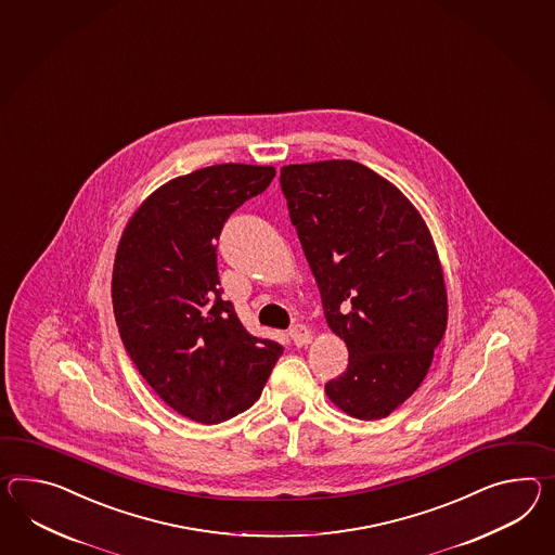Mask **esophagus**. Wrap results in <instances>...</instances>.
Segmentation results:
<instances>
[{"instance_id": "esophagus-1", "label": "esophagus", "mask_w": 555, "mask_h": 555, "mask_svg": "<svg viewBox=\"0 0 555 555\" xmlns=\"http://www.w3.org/2000/svg\"><path fill=\"white\" fill-rule=\"evenodd\" d=\"M288 337L293 338V343H295L297 347H302V345H309V343H311L312 335L307 326L295 325L288 331Z\"/></svg>"}]
</instances>
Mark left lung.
<instances>
[{"label":"left lung","instance_id":"8db88e82","mask_svg":"<svg viewBox=\"0 0 555 555\" xmlns=\"http://www.w3.org/2000/svg\"><path fill=\"white\" fill-rule=\"evenodd\" d=\"M281 189L326 323L349 349L326 395L357 420H383L417 391L446 335L431 234L415 206L363 164L283 166Z\"/></svg>","mask_w":555,"mask_h":555}]
</instances>
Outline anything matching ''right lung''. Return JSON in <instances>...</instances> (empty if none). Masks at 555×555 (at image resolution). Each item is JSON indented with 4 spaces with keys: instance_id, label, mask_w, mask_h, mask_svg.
<instances>
[{
    "instance_id": "obj_1",
    "label": "right lung",
    "mask_w": 555,
    "mask_h": 555,
    "mask_svg": "<svg viewBox=\"0 0 555 555\" xmlns=\"http://www.w3.org/2000/svg\"><path fill=\"white\" fill-rule=\"evenodd\" d=\"M272 166L218 164L175 178L135 210L114 260L124 349L177 413L217 425L255 405L283 347L253 337L222 298L217 241L269 189Z\"/></svg>"
}]
</instances>
